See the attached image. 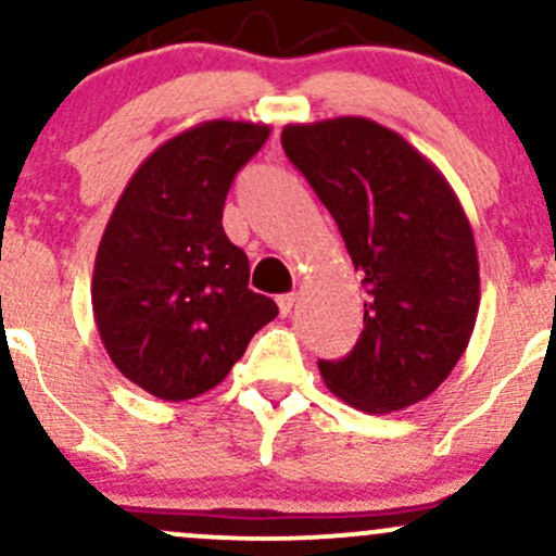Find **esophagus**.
<instances>
[{
  "label": "esophagus",
  "instance_id": "obj_1",
  "mask_svg": "<svg viewBox=\"0 0 556 556\" xmlns=\"http://www.w3.org/2000/svg\"><path fill=\"white\" fill-rule=\"evenodd\" d=\"M295 300H298L295 292H287V295H279V298H277L279 314H282V316H290V314H292V305H295Z\"/></svg>",
  "mask_w": 556,
  "mask_h": 556
}]
</instances>
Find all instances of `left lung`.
<instances>
[{"mask_svg":"<svg viewBox=\"0 0 556 556\" xmlns=\"http://www.w3.org/2000/svg\"><path fill=\"white\" fill-rule=\"evenodd\" d=\"M287 159L334 216L366 287L363 331L324 384L366 413L426 400L473 334L481 277L460 198L400 132L366 117L282 130Z\"/></svg>","mask_w":556,"mask_h":556,"instance_id":"obj_1","label":"left lung"}]
</instances>
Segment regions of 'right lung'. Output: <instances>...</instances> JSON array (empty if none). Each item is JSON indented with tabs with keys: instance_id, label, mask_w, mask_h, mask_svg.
I'll use <instances>...</instances> for the list:
<instances>
[{
	"instance_id": "right-lung-1",
	"label": "right lung",
	"mask_w": 556,
	"mask_h": 556,
	"mask_svg": "<svg viewBox=\"0 0 556 556\" xmlns=\"http://www.w3.org/2000/svg\"><path fill=\"white\" fill-rule=\"evenodd\" d=\"M271 127L208 119L169 138L130 177L96 251L99 337L125 379L159 400L214 389L261 327L271 298L248 290V256L222 227L235 175Z\"/></svg>"
}]
</instances>
